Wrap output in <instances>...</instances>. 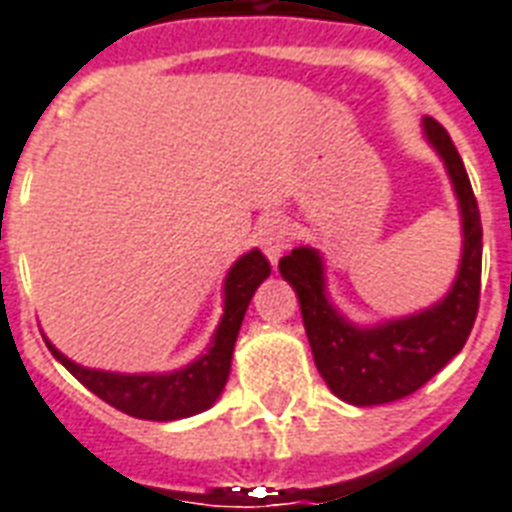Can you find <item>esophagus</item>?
Wrapping results in <instances>:
<instances>
[{"label": "esophagus", "instance_id": "obj_1", "mask_svg": "<svg viewBox=\"0 0 512 512\" xmlns=\"http://www.w3.org/2000/svg\"><path fill=\"white\" fill-rule=\"evenodd\" d=\"M257 239H260V247H263L265 257H268V260L276 265V263H279V257L287 252L289 225L284 223L281 217H273V220H268V223L260 228Z\"/></svg>", "mask_w": 512, "mask_h": 512}]
</instances>
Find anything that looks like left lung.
<instances>
[{
	"instance_id": "8db88e82",
	"label": "left lung",
	"mask_w": 512,
	"mask_h": 512,
	"mask_svg": "<svg viewBox=\"0 0 512 512\" xmlns=\"http://www.w3.org/2000/svg\"><path fill=\"white\" fill-rule=\"evenodd\" d=\"M422 130L444 159L462 215L460 271L444 300L414 316L364 329L350 324L329 303L324 263L316 249L295 247L279 260L281 276L300 300L316 369L329 390L348 404H390L422 388L460 353L476 321L484 249L478 201L449 132L430 116L422 119Z\"/></svg>"
}]
</instances>
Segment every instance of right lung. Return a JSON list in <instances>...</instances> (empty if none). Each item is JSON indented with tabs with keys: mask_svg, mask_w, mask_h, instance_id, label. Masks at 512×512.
Returning <instances> with one entry per match:
<instances>
[{
	"mask_svg": "<svg viewBox=\"0 0 512 512\" xmlns=\"http://www.w3.org/2000/svg\"><path fill=\"white\" fill-rule=\"evenodd\" d=\"M271 276V263L260 249H252L231 265L223 284V319L217 324L212 345L204 356L193 364L167 374H119L103 369H87L63 356L50 340L47 348L84 388H90L98 398L111 404L119 412L138 417V420L170 422L180 417H191L215 404L223 393L228 372H231L233 345L239 337L241 321L255 289Z\"/></svg>",
	"mask_w": 512,
	"mask_h": 512,
	"instance_id": "right-lung-1",
	"label": "right lung"
}]
</instances>
